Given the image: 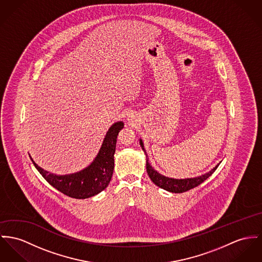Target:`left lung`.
<instances>
[{
  "label": "left lung",
  "instance_id": "obj_1",
  "mask_svg": "<svg viewBox=\"0 0 262 262\" xmlns=\"http://www.w3.org/2000/svg\"><path fill=\"white\" fill-rule=\"evenodd\" d=\"M141 143V148L143 149V151L145 152L144 148H143V143L142 141H140ZM145 156H146V171H147V174L148 177L150 178L151 181L160 186L161 188H163L164 190H167V191H170V192H174V193H181V192H185L191 188H194L196 187L198 185H200L201 183H202L205 180H207L214 171L215 169L217 168L219 164L213 168L211 169L209 172L203 174L202 177H199V178H194V179H185V180H174V179H169V178H165L163 176L160 174L157 170H155L151 165L149 164L148 160H147V155L145 152Z\"/></svg>",
  "mask_w": 262,
  "mask_h": 262
}]
</instances>
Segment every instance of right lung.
Here are the masks:
<instances>
[{"mask_svg":"<svg viewBox=\"0 0 262 262\" xmlns=\"http://www.w3.org/2000/svg\"><path fill=\"white\" fill-rule=\"evenodd\" d=\"M122 127L123 122L121 121L114 123L106 133L96 160L89 167L75 174L54 176L40 168L35 161L31 160L42 178L61 193L78 200L94 196L102 191L112 180L117 139Z\"/></svg>","mask_w":262,"mask_h":262,"instance_id":"obj_1","label":"right lung"}]
</instances>
